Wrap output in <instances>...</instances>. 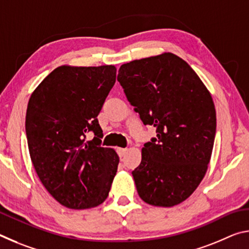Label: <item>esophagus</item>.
<instances>
[{
  "label": "esophagus",
  "instance_id": "1",
  "mask_svg": "<svg viewBox=\"0 0 249 249\" xmlns=\"http://www.w3.org/2000/svg\"><path fill=\"white\" fill-rule=\"evenodd\" d=\"M127 148H117V154H119L120 157H124L126 153H127Z\"/></svg>",
  "mask_w": 249,
  "mask_h": 249
}]
</instances>
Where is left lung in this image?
<instances>
[{
	"label": "left lung",
	"mask_w": 249,
	"mask_h": 249,
	"mask_svg": "<svg viewBox=\"0 0 249 249\" xmlns=\"http://www.w3.org/2000/svg\"><path fill=\"white\" fill-rule=\"evenodd\" d=\"M117 81L142 123L157 133L132 172L138 195L150 205L180 204L199 187L212 155L216 112L211 93L171 53L122 65Z\"/></svg>",
	"instance_id": "left-lung-1"
}]
</instances>
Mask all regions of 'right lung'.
<instances>
[{
	"label": "right lung",
	"mask_w": 249,
	"mask_h": 249,
	"mask_svg": "<svg viewBox=\"0 0 249 249\" xmlns=\"http://www.w3.org/2000/svg\"><path fill=\"white\" fill-rule=\"evenodd\" d=\"M116 80L115 66H60L36 88L26 112L29 155L54 200L73 210L107 200L120 158L101 147L98 117ZM89 131L92 141H85Z\"/></svg>",
	"instance_id": "add662e5"
}]
</instances>
